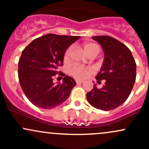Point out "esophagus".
Masks as SVG:
<instances>
[{
	"label": "esophagus",
	"mask_w": 149,
	"mask_h": 149,
	"mask_svg": "<svg viewBox=\"0 0 149 149\" xmlns=\"http://www.w3.org/2000/svg\"><path fill=\"white\" fill-rule=\"evenodd\" d=\"M76 83H77V84H82V83H83V81H82V80H76Z\"/></svg>",
	"instance_id": "obj_1"
}]
</instances>
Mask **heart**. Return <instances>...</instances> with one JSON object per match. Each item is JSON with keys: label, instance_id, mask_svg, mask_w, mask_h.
<instances>
[{"label": "heart", "instance_id": "1", "mask_svg": "<svg viewBox=\"0 0 149 149\" xmlns=\"http://www.w3.org/2000/svg\"><path fill=\"white\" fill-rule=\"evenodd\" d=\"M83 46L85 51L89 56L91 55L94 52L99 51V47L93 42H85ZM72 49L73 47L71 46H70L69 47L66 49L64 55L65 60H67L69 59L71 54V52H72ZM91 71L92 70L90 68L83 67V66H79V65H74L69 70L70 73L74 76L75 78H78V79H85V78H87L90 75Z\"/></svg>", "mask_w": 149, "mask_h": 149}]
</instances>
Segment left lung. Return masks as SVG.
Instances as JSON below:
<instances>
[{
  "label": "left lung",
  "instance_id": "left-lung-1",
  "mask_svg": "<svg viewBox=\"0 0 149 149\" xmlns=\"http://www.w3.org/2000/svg\"><path fill=\"white\" fill-rule=\"evenodd\" d=\"M104 52L103 65L95 77L97 82L105 80L103 88H94L87 93V100L93 107L103 111L115 109L127 100L136 79V63L130 49L114 38L92 36Z\"/></svg>",
  "mask_w": 149,
  "mask_h": 149
}]
</instances>
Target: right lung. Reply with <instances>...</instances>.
Instances as JSON below:
<instances>
[{"label": "right lung", "instance_id": "right-lung-1", "mask_svg": "<svg viewBox=\"0 0 149 149\" xmlns=\"http://www.w3.org/2000/svg\"><path fill=\"white\" fill-rule=\"evenodd\" d=\"M80 36L48 33L34 39L22 51L18 63V76L26 97L33 105L51 109L60 105L69 98L76 86L74 79L69 76L62 83L54 84V77L64 76L58 71L63 66L66 49Z\"/></svg>", "mask_w": 149, "mask_h": 149}]
</instances>
